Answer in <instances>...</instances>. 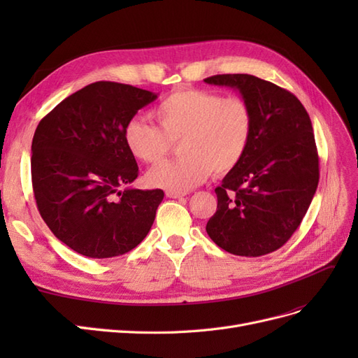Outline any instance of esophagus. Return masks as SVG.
<instances>
[{
	"instance_id": "obj_1",
	"label": "esophagus",
	"mask_w": 358,
	"mask_h": 358,
	"mask_svg": "<svg viewBox=\"0 0 358 358\" xmlns=\"http://www.w3.org/2000/svg\"><path fill=\"white\" fill-rule=\"evenodd\" d=\"M166 196L170 199H182L187 196V192H178V191H167Z\"/></svg>"
}]
</instances>
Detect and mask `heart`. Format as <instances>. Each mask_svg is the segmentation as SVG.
I'll use <instances>...</instances> for the list:
<instances>
[{"mask_svg":"<svg viewBox=\"0 0 358 358\" xmlns=\"http://www.w3.org/2000/svg\"><path fill=\"white\" fill-rule=\"evenodd\" d=\"M159 128L134 117L124 129L125 145L137 159L155 164L173 143H179L178 161L150 169V187L187 192L215 175H227L241 164L254 134V112L242 96L183 88L169 94L155 109Z\"/></svg>","mask_w":358,"mask_h":358,"instance_id":"1","label":"heart"}]
</instances>
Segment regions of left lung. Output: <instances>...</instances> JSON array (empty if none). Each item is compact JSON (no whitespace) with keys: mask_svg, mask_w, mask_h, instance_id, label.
<instances>
[{"mask_svg":"<svg viewBox=\"0 0 358 358\" xmlns=\"http://www.w3.org/2000/svg\"><path fill=\"white\" fill-rule=\"evenodd\" d=\"M204 82L237 90L254 112L251 145L215 188L218 206L206 231L230 254H270L299 229L318 187L310 117L294 94L255 76L216 74Z\"/></svg>","mask_w":358,"mask_h":358,"instance_id":"left-lung-1","label":"left lung"}]
</instances>
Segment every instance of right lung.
I'll return each mask as SVG.
<instances>
[{"label":"right lung","instance_id":"1","mask_svg":"<svg viewBox=\"0 0 358 358\" xmlns=\"http://www.w3.org/2000/svg\"><path fill=\"white\" fill-rule=\"evenodd\" d=\"M158 94L95 82L41 119L31 145L32 189L43 221L78 254L110 258L142 242L162 189H136L138 167L124 129Z\"/></svg>","mask_w":358,"mask_h":358}]
</instances>
